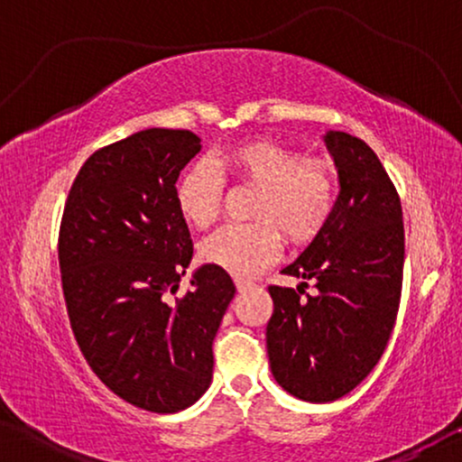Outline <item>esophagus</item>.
Returning a JSON list of instances; mask_svg holds the SVG:
<instances>
[{"mask_svg":"<svg viewBox=\"0 0 462 462\" xmlns=\"http://www.w3.org/2000/svg\"><path fill=\"white\" fill-rule=\"evenodd\" d=\"M254 289V282H245V280H236V291L238 293H245V291Z\"/></svg>","mask_w":462,"mask_h":462,"instance_id":"34e87169","label":"esophagus"}]
</instances>
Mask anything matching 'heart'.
<instances>
[{"label":"heart","mask_w":462,"mask_h":462,"mask_svg":"<svg viewBox=\"0 0 462 462\" xmlns=\"http://www.w3.org/2000/svg\"><path fill=\"white\" fill-rule=\"evenodd\" d=\"M217 167L256 189V195L249 208L254 224L224 227L201 243V261L213 267L252 278L278 258L282 236L291 245H306L330 221L337 182L319 161H304L280 143L258 139L224 153ZM221 195L224 184L213 164H193L176 189L180 215L204 230L219 215Z\"/></svg>","instance_id":"obj_1"}]
</instances>
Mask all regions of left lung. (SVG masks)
<instances>
[{
	"label": "left lung",
	"mask_w": 462,
	"mask_h": 462,
	"mask_svg": "<svg viewBox=\"0 0 462 462\" xmlns=\"http://www.w3.org/2000/svg\"><path fill=\"white\" fill-rule=\"evenodd\" d=\"M338 173L330 221L282 273L298 289L269 286L272 374L298 400L334 402L356 389L384 354L400 309L404 224L383 162L347 132L323 134ZM318 291L306 294L305 280Z\"/></svg>",
	"instance_id": "left-lung-1"
}]
</instances>
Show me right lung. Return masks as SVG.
Returning a JSON list of instances; mask_svg holds the SVG:
<instances>
[{
    "instance_id": "add662e5",
    "label": "right lung",
    "mask_w": 462,
    "mask_h": 462,
    "mask_svg": "<svg viewBox=\"0 0 462 462\" xmlns=\"http://www.w3.org/2000/svg\"><path fill=\"white\" fill-rule=\"evenodd\" d=\"M201 150L189 130L150 128L95 152L62 213L58 261L69 321L102 383L150 412H178L213 380V341L235 282L193 258L176 201L180 171Z\"/></svg>"
}]
</instances>
